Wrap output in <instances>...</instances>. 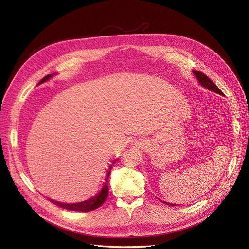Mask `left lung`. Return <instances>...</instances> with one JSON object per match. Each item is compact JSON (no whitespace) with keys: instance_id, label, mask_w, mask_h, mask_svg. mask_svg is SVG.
<instances>
[{"instance_id":"obj_1","label":"left lung","mask_w":249,"mask_h":249,"mask_svg":"<svg viewBox=\"0 0 249 249\" xmlns=\"http://www.w3.org/2000/svg\"><path fill=\"white\" fill-rule=\"evenodd\" d=\"M192 72H193V74L195 76V78H196V80L198 81L199 85H200L201 87L210 90V91H213V92H215V93L220 94V95H224L223 92L221 91V90H220L219 88H218V87L214 84V83L206 76L205 73H202V72H200V71H192ZM165 203H166V205H169V206H175V205H173V203H169V202H166V201H165Z\"/></svg>"}]
</instances>
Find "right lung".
Returning a JSON list of instances; mask_svg holds the SVG:
<instances>
[{
  "instance_id": "add662e5",
  "label": "right lung",
  "mask_w": 249,
  "mask_h": 249,
  "mask_svg": "<svg viewBox=\"0 0 249 249\" xmlns=\"http://www.w3.org/2000/svg\"><path fill=\"white\" fill-rule=\"evenodd\" d=\"M56 73H52V74H48V76L44 77L38 84H42L43 82H47L49 81L50 79H52L53 77L55 76ZM116 162V160L113 162L110 167H109V170L107 172V177H106V180H105V184L103 186V188L101 189V191L99 193H96L94 196L90 197L86 200H83V201H79V202H71V203H66V202H60V201H57V200H54V199H50V201L52 203H54V205L62 208V209H65V210H70V211H78V212H89V211H92V210H95L97 208H100L103 203L105 202V200H106L107 196H108V192H109V177H110V173H111V169L113 168V165H114V163Z\"/></svg>"
}]
</instances>
